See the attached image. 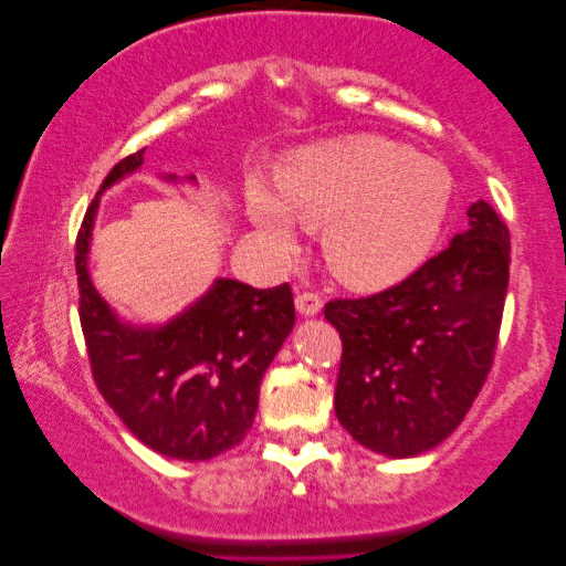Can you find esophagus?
Listing matches in <instances>:
<instances>
[{
    "label": "esophagus",
    "mask_w": 566,
    "mask_h": 566,
    "mask_svg": "<svg viewBox=\"0 0 566 566\" xmlns=\"http://www.w3.org/2000/svg\"><path fill=\"white\" fill-rule=\"evenodd\" d=\"M296 312L301 316H316L322 312V298L316 293H298L296 296Z\"/></svg>",
    "instance_id": "1"
}]
</instances>
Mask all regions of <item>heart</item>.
Instances as JSON below:
<instances>
[{
  "label": "heart",
  "mask_w": 566,
  "mask_h": 566,
  "mask_svg": "<svg viewBox=\"0 0 566 566\" xmlns=\"http://www.w3.org/2000/svg\"><path fill=\"white\" fill-rule=\"evenodd\" d=\"M453 177L436 157L384 136H347L289 154L275 192L247 188L250 221L277 254L291 252L298 221L324 227L332 273L353 289H386L424 260L443 229Z\"/></svg>",
  "instance_id": "b5f03b06"
}]
</instances>
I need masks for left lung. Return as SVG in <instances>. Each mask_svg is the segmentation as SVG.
I'll return each mask as SVG.
<instances>
[{
  "mask_svg": "<svg viewBox=\"0 0 566 566\" xmlns=\"http://www.w3.org/2000/svg\"><path fill=\"white\" fill-rule=\"evenodd\" d=\"M467 216L469 227L407 281L324 306V319L343 337L337 420L378 455L412 459L443 443L492 368L510 234L482 198Z\"/></svg>",
  "mask_w": 566,
  "mask_h": 566,
  "instance_id": "8db88e82",
  "label": "left lung"
}]
</instances>
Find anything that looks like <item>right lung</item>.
Returning <instances> with one entry per match:
<instances>
[{
    "label": "right lung",
    "instance_id": "1",
    "mask_svg": "<svg viewBox=\"0 0 566 566\" xmlns=\"http://www.w3.org/2000/svg\"><path fill=\"white\" fill-rule=\"evenodd\" d=\"M144 151L118 161L84 216L76 239L80 319L97 389L126 428L167 459L208 461L252 428L260 384L291 335V285L252 289L216 277L203 296L161 324L120 316L95 289L90 270L99 198L142 172ZM169 185H198L196 175H159Z\"/></svg>",
    "mask_w": 566,
    "mask_h": 566
}]
</instances>
